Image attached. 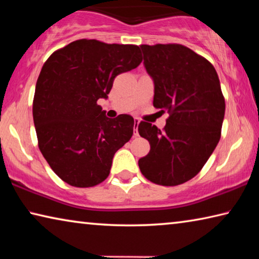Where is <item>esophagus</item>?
<instances>
[{
    "label": "esophagus",
    "mask_w": 259,
    "mask_h": 259,
    "mask_svg": "<svg viewBox=\"0 0 259 259\" xmlns=\"http://www.w3.org/2000/svg\"><path fill=\"white\" fill-rule=\"evenodd\" d=\"M139 119L137 117H135V136H138V124H139Z\"/></svg>",
    "instance_id": "esophagus-1"
}]
</instances>
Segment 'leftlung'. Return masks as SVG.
Returning <instances> with one entry per match:
<instances>
[{
    "instance_id": "obj_1",
    "label": "left lung",
    "mask_w": 259,
    "mask_h": 259,
    "mask_svg": "<svg viewBox=\"0 0 259 259\" xmlns=\"http://www.w3.org/2000/svg\"><path fill=\"white\" fill-rule=\"evenodd\" d=\"M154 80L153 106L169 113L162 130L142 121L139 135L151 150L138 161L144 177L162 186L190 181L203 168L221 139L225 99L212 64L183 45H142Z\"/></svg>"
}]
</instances>
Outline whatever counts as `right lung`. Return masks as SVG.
<instances>
[{
	"mask_svg": "<svg viewBox=\"0 0 259 259\" xmlns=\"http://www.w3.org/2000/svg\"><path fill=\"white\" fill-rule=\"evenodd\" d=\"M135 45L76 40L56 50L43 65L33 99L38 148L61 181L93 187L108 177L115 152L129 142L135 121L108 119L97 104L115 76L142 63Z\"/></svg>",
	"mask_w": 259,
	"mask_h": 259,
	"instance_id": "obj_1",
	"label": "right lung"
}]
</instances>
